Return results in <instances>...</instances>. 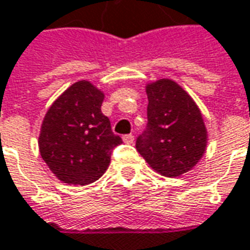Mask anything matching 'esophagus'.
I'll use <instances>...</instances> for the list:
<instances>
[{
  "label": "esophagus",
  "instance_id": "obj_1",
  "mask_svg": "<svg viewBox=\"0 0 250 250\" xmlns=\"http://www.w3.org/2000/svg\"><path fill=\"white\" fill-rule=\"evenodd\" d=\"M122 140H124V143H125V144H133L134 136L133 134H125V136L122 137Z\"/></svg>",
  "mask_w": 250,
  "mask_h": 250
}]
</instances>
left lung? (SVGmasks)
I'll use <instances>...</instances> for the list:
<instances>
[{"mask_svg": "<svg viewBox=\"0 0 250 250\" xmlns=\"http://www.w3.org/2000/svg\"><path fill=\"white\" fill-rule=\"evenodd\" d=\"M148 124L136 149L156 172L176 178L202 159L207 130L201 110L178 83L160 79L146 84Z\"/></svg>", "mask_w": 250, "mask_h": 250, "instance_id": "left-lung-1", "label": "left lung"}]
</instances>
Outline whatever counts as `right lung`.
I'll list each match as a JSON object with an SVG mask.
<instances>
[{"label": "right lung", "mask_w": 250, "mask_h": 250, "mask_svg": "<svg viewBox=\"0 0 250 250\" xmlns=\"http://www.w3.org/2000/svg\"><path fill=\"white\" fill-rule=\"evenodd\" d=\"M104 93L79 81L51 105L39 136V149L55 176L67 185L86 186L105 173L111 150L122 143L102 114Z\"/></svg>", "instance_id": "obj_1"}]
</instances>
